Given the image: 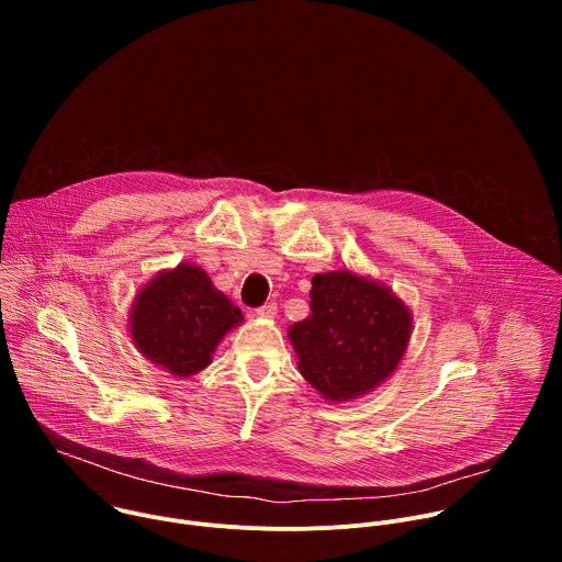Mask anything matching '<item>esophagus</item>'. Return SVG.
Listing matches in <instances>:
<instances>
[{
    "label": "esophagus",
    "mask_w": 562,
    "mask_h": 562,
    "mask_svg": "<svg viewBox=\"0 0 562 562\" xmlns=\"http://www.w3.org/2000/svg\"><path fill=\"white\" fill-rule=\"evenodd\" d=\"M258 315L265 317V319H273V317L278 315V304H276V302H269V304L260 306V308H258Z\"/></svg>",
    "instance_id": "esophagus-1"
}]
</instances>
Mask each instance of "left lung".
<instances>
[{"instance_id":"obj_1","label":"left lung","mask_w":562,"mask_h":562,"mask_svg":"<svg viewBox=\"0 0 562 562\" xmlns=\"http://www.w3.org/2000/svg\"><path fill=\"white\" fill-rule=\"evenodd\" d=\"M311 315L289 327L302 378L329 403H349L393 375L414 315L386 284L351 269L311 278Z\"/></svg>"}]
</instances>
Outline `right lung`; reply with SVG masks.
I'll return each instance as SVG.
<instances>
[{
  "label": "right lung",
  "mask_w": 562,
  "mask_h": 562,
  "mask_svg": "<svg viewBox=\"0 0 562 562\" xmlns=\"http://www.w3.org/2000/svg\"><path fill=\"white\" fill-rule=\"evenodd\" d=\"M243 323V311L193 262L157 271L139 286L128 311L135 349L176 378L206 369L224 336Z\"/></svg>",
  "instance_id": "add662e5"
}]
</instances>
